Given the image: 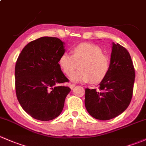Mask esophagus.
Returning <instances> with one entry per match:
<instances>
[{"mask_svg":"<svg viewBox=\"0 0 146 146\" xmlns=\"http://www.w3.org/2000/svg\"><path fill=\"white\" fill-rule=\"evenodd\" d=\"M76 87V85H74V84H72V85H70V88L71 89V90H73L74 87Z\"/></svg>","mask_w":146,"mask_h":146,"instance_id":"esophagus-1","label":"esophagus"}]
</instances>
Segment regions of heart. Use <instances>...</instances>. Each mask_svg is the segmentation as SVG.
I'll return each mask as SVG.
<instances>
[{
  "mask_svg": "<svg viewBox=\"0 0 146 146\" xmlns=\"http://www.w3.org/2000/svg\"><path fill=\"white\" fill-rule=\"evenodd\" d=\"M73 55L64 52L59 56L58 64L64 74L68 76L79 64L80 70L69 76L73 82H99L108 74L110 59L101 48L92 44L81 43L72 50Z\"/></svg>",
  "mask_w": 146,
  "mask_h": 146,
  "instance_id": "b5f03b06",
  "label": "heart"
}]
</instances>
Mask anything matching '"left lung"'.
Segmentation results:
<instances>
[{
    "label": "left lung",
    "instance_id": "8db88e82",
    "mask_svg": "<svg viewBox=\"0 0 146 146\" xmlns=\"http://www.w3.org/2000/svg\"><path fill=\"white\" fill-rule=\"evenodd\" d=\"M135 70L129 53L122 45L112 43L110 68L96 89H85V105L95 119L108 120L127 109L131 102Z\"/></svg>",
    "mask_w": 146,
    "mask_h": 146
}]
</instances>
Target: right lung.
Wrapping results in <instances>:
<instances>
[{
	"label": "right lung",
	"instance_id": "add662e5",
	"mask_svg": "<svg viewBox=\"0 0 146 146\" xmlns=\"http://www.w3.org/2000/svg\"><path fill=\"white\" fill-rule=\"evenodd\" d=\"M65 42L42 37L27 44L15 65V90L22 108L34 119L49 121L61 114L70 89L57 84L68 82L59 67Z\"/></svg>",
	"mask_w": 146,
	"mask_h": 146
}]
</instances>
